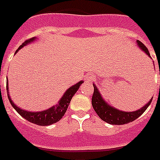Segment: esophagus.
<instances>
[{
	"mask_svg": "<svg viewBox=\"0 0 160 160\" xmlns=\"http://www.w3.org/2000/svg\"><path fill=\"white\" fill-rule=\"evenodd\" d=\"M94 79H95V76L93 75H91V74H89V75L85 76V80H86V81H88V82L93 81Z\"/></svg>",
	"mask_w": 160,
	"mask_h": 160,
	"instance_id": "34e87169",
	"label": "esophagus"
}]
</instances>
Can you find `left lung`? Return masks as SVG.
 <instances>
[{"label":"left lung","instance_id":"8db88e82","mask_svg":"<svg viewBox=\"0 0 160 160\" xmlns=\"http://www.w3.org/2000/svg\"><path fill=\"white\" fill-rule=\"evenodd\" d=\"M137 45L139 47L141 50L143 51L146 54H148V57H150L148 48H146V46H144L142 42L137 40ZM93 85L94 93L92 96V101H91L92 107L102 120L107 123L112 124V125H123V124L133 122L144 112L153 100V98H151L150 101L147 104L144 105L143 107L137 111H133V112L121 111V110L117 109L112 106L108 104V102H106L104 98L102 97L99 90L96 87V85L95 84H93Z\"/></svg>","mask_w":160,"mask_h":160}]
</instances>
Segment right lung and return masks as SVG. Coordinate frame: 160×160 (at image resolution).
Returning a JSON list of instances; mask_svg holds the SVG:
<instances>
[{"mask_svg":"<svg viewBox=\"0 0 160 160\" xmlns=\"http://www.w3.org/2000/svg\"><path fill=\"white\" fill-rule=\"evenodd\" d=\"M36 40V37L30 38V39L27 40L26 42H24L21 45L20 47L18 48V49L16 51L15 54L18 53V50H20L22 48L26 46L28 44H30L31 42ZM84 83L83 80L79 81L76 83L75 85L70 86L68 90L64 93L63 96L61 97L60 100L58 101V104L54 105L50 108H48L44 111H41V112H29L23 110L20 107H18L17 105L12 102L9 95V86H8V80H7V96L9 98L10 103L12 104V107L20 114L23 118H25L26 120L28 122H31L32 123L37 124L39 126H48L51 124H53L58 122L61 118H63L64 113L66 112L67 108L69 107L70 101H71L72 97L74 96L76 92H77L78 89L80 88V86Z\"/></svg>","mask_w":160,"mask_h":160,"instance_id":"obj_1","label":"right lung"}]
</instances>
